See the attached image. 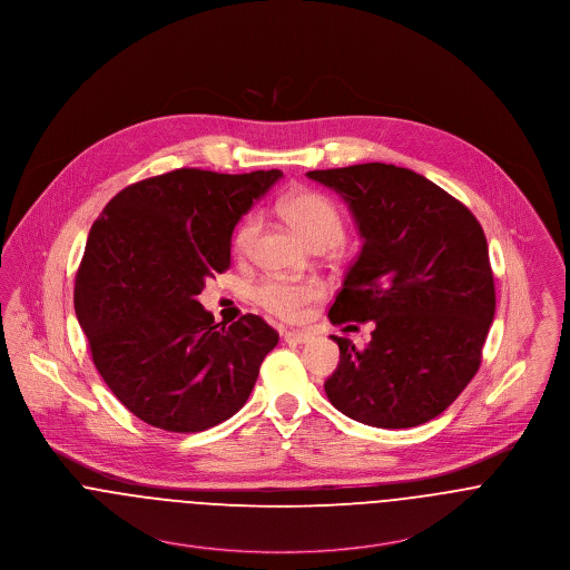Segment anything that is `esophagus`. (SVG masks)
Instances as JSON below:
<instances>
[{"instance_id":"1","label":"esophagus","mask_w":570,"mask_h":570,"mask_svg":"<svg viewBox=\"0 0 570 570\" xmlns=\"http://www.w3.org/2000/svg\"><path fill=\"white\" fill-rule=\"evenodd\" d=\"M309 337H312V335L305 334V332H286V334H284V340H286L288 344H305V342H309Z\"/></svg>"}]
</instances>
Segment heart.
Instances as JSON below:
<instances>
[{
  "label": "heart",
  "instance_id": "obj_1",
  "mask_svg": "<svg viewBox=\"0 0 570 570\" xmlns=\"http://www.w3.org/2000/svg\"><path fill=\"white\" fill-rule=\"evenodd\" d=\"M279 213L299 235L316 249L334 247L344 236V217L334 202L318 191H295L279 202ZM263 228L258 213L247 215L235 235L236 254H247ZM323 295V286L309 282H286L279 277H267L254 288V299L268 314L282 321L299 318L305 305Z\"/></svg>",
  "mask_w": 570,
  "mask_h": 570
}]
</instances>
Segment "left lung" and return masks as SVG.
<instances>
[{
    "instance_id": "left-lung-1",
    "label": "left lung",
    "mask_w": 570,
    "mask_h": 570,
    "mask_svg": "<svg viewBox=\"0 0 570 570\" xmlns=\"http://www.w3.org/2000/svg\"><path fill=\"white\" fill-rule=\"evenodd\" d=\"M307 178L344 198L364 240L330 321L374 323L366 348L332 335L340 364L327 399L368 426H420L456 401L482 362L495 316L484 230L413 169L362 164Z\"/></svg>"
}]
</instances>
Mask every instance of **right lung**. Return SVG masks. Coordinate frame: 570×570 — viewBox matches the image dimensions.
Listing matches in <instances>:
<instances>
[{
  "label": "right lung",
  "mask_w": 570,
  "mask_h": 570,
  "mask_svg": "<svg viewBox=\"0 0 570 570\" xmlns=\"http://www.w3.org/2000/svg\"><path fill=\"white\" fill-rule=\"evenodd\" d=\"M279 178L174 169L125 187L92 224L77 321L102 381L146 424L200 433L249 399L279 335L256 314L222 327L198 295L230 267L238 219Z\"/></svg>",
  "instance_id": "obj_1"
}]
</instances>
